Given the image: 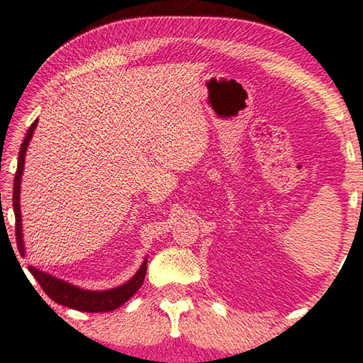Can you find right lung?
<instances>
[{
    "label": "right lung",
    "mask_w": 363,
    "mask_h": 363,
    "mask_svg": "<svg viewBox=\"0 0 363 363\" xmlns=\"http://www.w3.org/2000/svg\"><path fill=\"white\" fill-rule=\"evenodd\" d=\"M35 120L32 126L28 128L26 134V139L21 145L19 150V162H17V171L14 177V189H12V206H14V214H16V240H17V250L23 256L26 255V250H23V240H22V218H21V205H19V194H21V179H22V171H23V163H26V152L30 139L33 136V131L36 128ZM30 272L38 281L40 286L43 288L49 298L56 301L57 304H62L70 307V309L83 311V312H108L118 309L121 304H125L128 299H130L134 293H136L140 286L144 284L145 272H147V259L143 262V266L138 270V274L128 281V284L112 288V290L107 291H88L82 290L75 285L67 284L64 280H59L52 275L43 272L40 269L28 267Z\"/></svg>",
    "instance_id": "add662e5"
}]
</instances>
